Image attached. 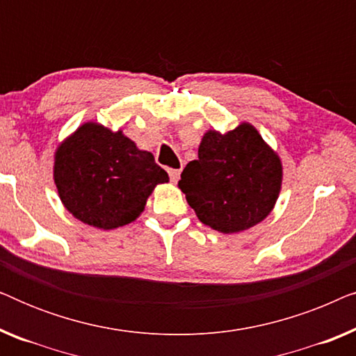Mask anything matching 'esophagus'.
<instances>
[{
	"mask_svg": "<svg viewBox=\"0 0 356 356\" xmlns=\"http://www.w3.org/2000/svg\"><path fill=\"white\" fill-rule=\"evenodd\" d=\"M179 173H181V170H175V168H172L168 172V175H170V179H172L173 183H177L178 179H179Z\"/></svg>",
	"mask_w": 356,
	"mask_h": 356,
	"instance_id": "34e87169",
	"label": "esophagus"
}]
</instances>
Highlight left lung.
Masks as SVG:
<instances>
[{"mask_svg":"<svg viewBox=\"0 0 356 356\" xmlns=\"http://www.w3.org/2000/svg\"><path fill=\"white\" fill-rule=\"evenodd\" d=\"M282 160L254 126L209 129L178 186L204 225L240 233L264 220L280 194Z\"/></svg>","mask_w":356,"mask_h":356,"instance_id":"left-lung-1","label":"left lung"}]
</instances>
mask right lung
Segmentation results:
<instances>
[{"instance_id": "right-lung-1", "label": "right lung", "mask_w": 356, "mask_h": 356, "mask_svg": "<svg viewBox=\"0 0 356 356\" xmlns=\"http://www.w3.org/2000/svg\"><path fill=\"white\" fill-rule=\"evenodd\" d=\"M53 179L63 206L77 220L113 230L143 213L168 175L121 129L87 121L56 147Z\"/></svg>"}]
</instances>
